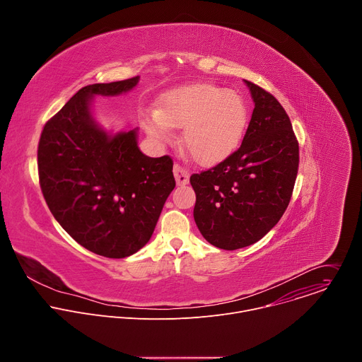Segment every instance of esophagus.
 I'll use <instances>...</instances> for the list:
<instances>
[{
	"mask_svg": "<svg viewBox=\"0 0 362 362\" xmlns=\"http://www.w3.org/2000/svg\"><path fill=\"white\" fill-rule=\"evenodd\" d=\"M173 173H175V179H176L177 185H186L189 182V172L185 168H182L180 165L175 163Z\"/></svg>",
	"mask_w": 362,
	"mask_h": 362,
	"instance_id": "esophagus-1",
	"label": "esophagus"
}]
</instances>
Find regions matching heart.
I'll use <instances>...</instances> for the list:
<instances>
[{
  "instance_id": "1",
  "label": "heart",
  "mask_w": 362,
  "mask_h": 362,
  "mask_svg": "<svg viewBox=\"0 0 362 362\" xmlns=\"http://www.w3.org/2000/svg\"><path fill=\"white\" fill-rule=\"evenodd\" d=\"M247 123L243 98L211 83L185 86L166 93L158 112L144 115L143 127L159 143L172 129H182L183 146L202 166H215L239 147Z\"/></svg>"
}]
</instances>
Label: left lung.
<instances>
[{"label":"left lung","instance_id":"left-lung-1","mask_svg":"<svg viewBox=\"0 0 362 362\" xmlns=\"http://www.w3.org/2000/svg\"><path fill=\"white\" fill-rule=\"evenodd\" d=\"M255 103L240 147L215 168L190 176L194 222L216 247L235 250L262 239L286 211L299 146L281 103L245 80Z\"/></svg>","mask_w":362,"mask_h":362}]
</instances>
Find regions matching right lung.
Instances as JSON below:
<instances>
[{
	"label": "right lung",
	"instance_id": "add662e5",
	"mask_svg": "<svg viewBox=\"0 0 362 362\" xmlns=\"http://www.w3.org/2000/svg\"><path fill=\"white\" fill-rule=\"evenodd\" d=\"M139 78L80 88L45 123L37 153L49 212L77 243L113 259L150 240L176 186L172 158L146 156L136 129L107 132L93 117L94 95L127 93Z\"/></svg>",
	"mask_w": 362,
	"mask_h": 362
}]
</instances>
